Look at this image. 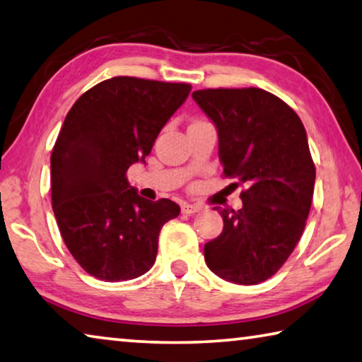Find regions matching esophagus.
<instances>
[{
  "label": "esophagus",
  "instance_id": "esophagus-1",
  "mask_svg": "<svg viewBox=\"0 0 362 362\" xmlns=\"http://www.w3.org/2000/svg\"><path fill=\"white\" fill-rule=\"evenodd\" d=\"M200 210V206L199 205H192V204H185L181 206V211L182 213H186V215H194V213H199Z\"/></svg>",
  "mask_w": 362,
  "mask_h": 362
}]
</instances>
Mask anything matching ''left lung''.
<instances>
[{
	"instance_id": "left-lung-1",
	"label": "left lung",
	"mask_w": 362,
	"mask_h": 362,
	"mask_svg": "<svg viewBox=\"0 0 362 362\" xmlns=\"http://www.w3.org/2000/svg\"><path fill=\"white\" fill-rule=\"evenodd\" d=\"M192 98L218 129L223 175L235 177L240 210H218L223 233L204 247L206 266L242 286L274 276L303 234L316 168L292 107L259 88L199 90Z\"/></svg>"
}]
</instances>
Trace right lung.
<instances>
[{
    "label": "right lung",
    "instance_id": "right-lung-1",
    "mask_svg": "<svg viewBox=\"0 0 362 362\" xmlns=\"http://www.w3.org/2000/svg\"><path fill=\"white\" fill-rule=\"evenodd\" d=\"M191 88L114 76L83 93L65 117L51 153L52 210L88 274L128 281L156 263L160 229L180 215V205L141 197L127 171L149 156Z\"/></svg>",
    "mask_w": 362,
    "mask_h": 362
}]
</instances>
